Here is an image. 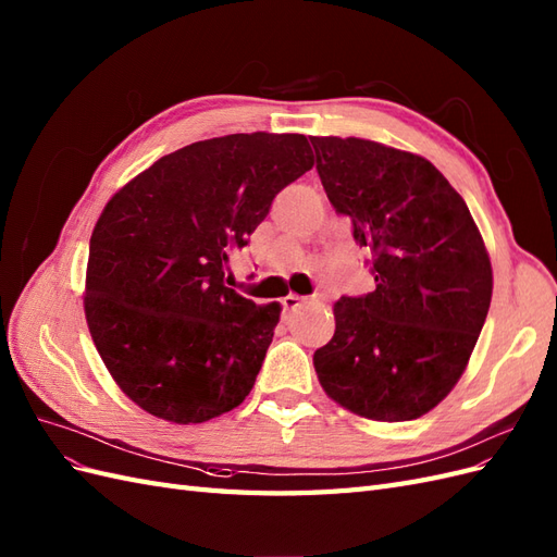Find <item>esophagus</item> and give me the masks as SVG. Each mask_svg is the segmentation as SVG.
I'll return each mask as SVG.
<instances>
[{
  "instance_id": "1",
  "label": "esophagus",
  "mask_w": 557,
  "mask_h": 557,
  "mask_svg": "<svg viewBox=\"0 0 557 557\" xmlns=\"http://www.w3.org/2000/svg\"><path fill=\"white\" fill-rule=\"evenodd\" d=\"M281 305H283V309H285V311H297L299 307H302V297L288 295V297H283V299H281Z\"/></svg>"
}]
</instances>
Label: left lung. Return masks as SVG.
<instances>
[{
	"label": "left lung",
	"instance_id": "obj_1",
	"mask_svg": "<svg viewBox=\"0 0 557 557\" xmlns=\"http://www.w3.org/2000/svg\"><path fill=\"white\" fill-rule=\"evenodd\" d=\"M330 203L372 252L374 290L339 297L315 349L325 394L374 422L433 410L463 374L492 299L469 206L424 157L363 138H309Z\"/></svg>",
	"mask_w": 557,
	"mask_h": 557
}]
</instances>
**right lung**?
I'll use <instances>...</instances> for the list:
<instances>
[{"label":"right lung","instance_id":"obj_1","mask_svg":"<svg viewBox=\"0 0 557 557\" xmlns=\"http://www.w3.org/2000/svg\"><path fill=\"white\" fill-rule=\"evenodd\" d=\"M311 166L305 135L234 133L161 157L102 208L86 323L112 380L145 412L201 424L246 400L281 305L227 288L224 267Z\"/></svg>","mask_w":557,"mask_h":557}]
</instances>
